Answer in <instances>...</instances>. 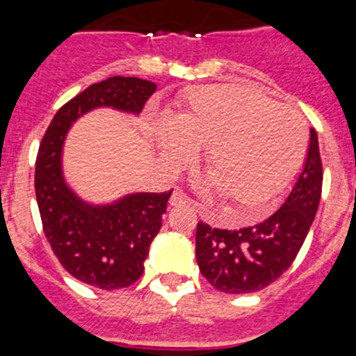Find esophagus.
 <instances>
[{
	"label": "esophagus",
	"instance_id": "obj_1",
	"mask_svg": "<svg viewBox=\"0 0 356 356\" xmlns=\"http://www.w3.org/2000/svg\"><path fill=\"white\" fill-rule=\"evenodd\" d=\"M168 204H170L172 207L186 206V204H190V198L186 197V195L182 193L181 190H175L174 193H172V197H170V200H168Z\"/></svg>",
	"mask_w": 356,
	"mask_h": 356
}]
</instances>
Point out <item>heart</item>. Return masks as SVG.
Masks as SVG:
<instances>
[{
	"label": "heart",
	"instance_id": "obj_1",
	"mask_svg": "<svg viewBox=\"0 0 356 356\" xmlns=\"http://www.w3.org/2000/svg\"><path fill=\"white\" fill-rule=\"evenodd\" d=\"M159 149L181 170L195 149H206L214 191L234 206L261 214L286 186L307 149L302 115L246 85L197 86L175 120L159 124Z\"/></svg>",
	"mask_w": 356,
	"mask_h": 356
}]
</instances>
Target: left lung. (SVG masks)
I'll list each match as a JSON object with an SVG mask.
<instances>
[{"mask_svg": "<svg viewBox=\"0 0 356 356\" xmlns=\"http://www.w3.org/2000/svg\"><path fill=\"white\" fill-rule=\"evenodd\" d=\"M323 166L318 133L310 129L303 170L277 213L254 227L214 229L197 223V264L211 286L229 294L268 287L293 264L318 213Z\"/></svg>", "mask_w": 356, "mask_h": 356, "instance_id": "8db88e82", "label": "left lung"}]
</instances>
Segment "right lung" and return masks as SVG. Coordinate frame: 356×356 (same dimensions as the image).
<instances>
[{
	"label": "right lung",
	"instance_id": "obj_1",
	"mask_svg": "<svg viewBox=\"0 0 356 356\" xmlns=\"http://www.w3.org/2000/svg\"><path fill=\"white\" fill-rule=\"evenodd\" d=\"M156 88V83L126 76L94 83L56 111L38 147L35 195L44 234L60 264L99 289H120L142 277L172 190L129 193L110 204L83 200L63 177V142L70 126L95 108L140 115Z\"/></svg>",
	"mask_w": 356,
	"mask_h": 356
}]
</instances>
